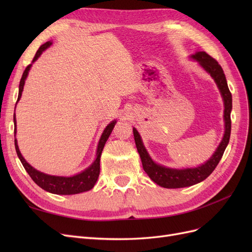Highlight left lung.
<instances>
[{"label":"left lung","mask_w":252,"mask_h":252,"mask_svg":"<svg viewBox=\"0 0 252 252\" xmlns=\"http://www.w3.org/2000/svg\"><path fill=\"white\" fill-rule=\"evenodd\" d=\"M190 59L196 61L203 69L210 74V77L215 80L217 86L220 90V95L224 102V122H225V132L222 141L218 146L215 154L204 164L193 167V168H169L163 165L157 164L152 159L145 148L142 138L138 130L133 127V136L136 149L141 158L143 168L148 174V177L154 181L156 184L164 188H183L189 187L197 184L205 179H207L211 172L216 169L220 159L222 158L224 151L227 147L230 139L231 132V120L230 113L232 109V95L227 85L226 77L222 67L219 65L217 61L207 55L205 51H197L194 55L190 56Z\"/></svg>","instance_id":"8db88e82"}]
</instances>
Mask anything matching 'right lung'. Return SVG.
Wrapping results in <instances>:
<instances>
[{
	"label": "right lung",
	"instance_id": "1",
	"mask_svg": "<svg viewBox=\"0 0 252 252\" xmlns=\"http://www.w3.org/2000/svg\"><path fill=\"white\" fill-rule=\"evenodd\" d=\"M51 45H52L51 41L43 44L42 46L39 48V50L36 51L35 56L32 60V63H34L35 61L40 58L43 51L46 50L48 47H50ZM32 64L28 65L26 67L25 71L23 72L22 79L20 81V85H19V95H18L17 103L20 101V98L22 96L23 88H24L25 81L27 79L28 72L30 70V68H32ZM13 123H14V146H16L17 155L20 158L21 163L23 164V166H24L25 170L30 175V178L33 180V182L37 186H40L42 189L46 190V191H48L50 193L69 195V194H77V193H81V192H85L94 187L95 183L97 181V178H98V174H100V159H101L102 151L105 146L106 141H107L109 138V135L112 131L114 125L117 124V120L110 122V123L104 129V131L101 135V139H100V141H98V144H97L96 156H95V158L93 162V164H91L85 170H83L82 172H80L78 174H74V175H72V177H59V175H50V174L36 170L32 165L28 164L26 162V159L21 155V151L18 146V141L16 138V133H17L16 113L13 114Z\"/></svg>",
	"mask_w": 252,
	"mask_h": 252
}]
</instances>
